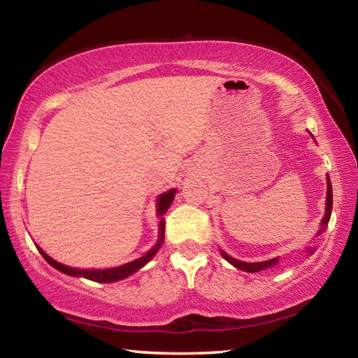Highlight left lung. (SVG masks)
I'll list each match as a JSON object with an SVG mask.
<instances>
[{"label":"left lung","instance_id":"left-lung-1","mask_svg":"<svg viewBox=\"0 0 358 358\" xmlns=\"http://www.w3.org/2000/svg\"><path fill=\"white\" fill-rule=\"evenodd\" d=\"M331 205H333V194H331V183H330V178H327V210H325V216L322 220V229H320V232L325 229L327 224L330 221V215H331ZM310 252H313L310 250ZM222 257L227 260V262L232 264L234 266H237L240 270H245V271H250V273H256V271L260 270H265V268H270V266H273L278 264V257L275 259H268V260H264V262H254V264H248V262H241V260H237L234 257H230L229 254L226 252H221Z\"/></svg>","mask_w":358,"mask_h":358}]
</instances>
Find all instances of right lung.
<instances>
[{
  "label": "right lung",
  "instance_id": "1",
  "mask_svg": "<svg viewBox=\"0 0 358 358\" xmlns=\"http://www.w3.org/2000/svg\"><path fill=\"white\" fill-rule=\"evenodd\" d=\"M175 189L169 191L161 194L159 199H157V215L161 216V222H159V240H157V243L155 245L153 250H150L145 256L138 257L136 260H132V262L126 264V265H121L117 266V268H107V270H77V268H71V266H66L63 264H58L57 260H53L52 257H48L47 254L39 250V252L42 254V257H44L48 264H50L53 268H57L59 271H63L66 275H71V276H82V278H87V280H92V281H99V282H113V281H118V280H123V278L129 276L137 271L138 268H142V266L148 262V260L155 256L159 250L162 241H164V229H166V221L162 215L166 213L171 207V203L173 202V197H175Z\"/></svg>",
  "mask_w": 358,
  "mask_h": 358
}]
</instances>
